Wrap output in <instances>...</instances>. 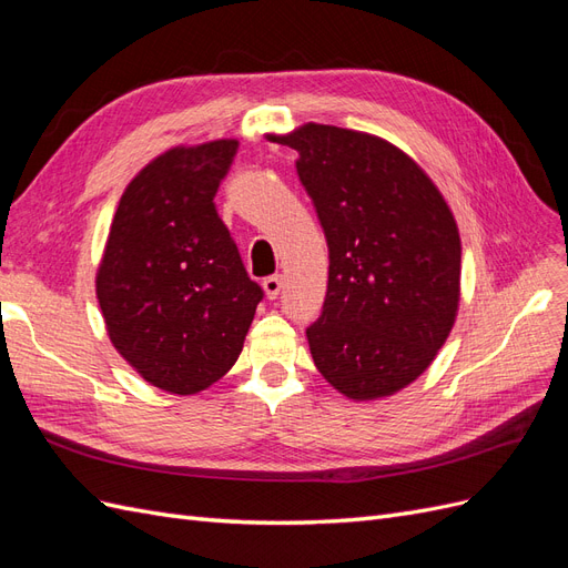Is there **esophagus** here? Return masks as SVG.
I'll use <instances>...</instances> for the list:
<instances>
[{
	"instance_id": "34e87169",
	"label": "esophagus",
	"mask_w": 568,
	"mask_h": 568,
	"mask_svg": "<svg viewBox=\"0 0 568 568\" xmlns=\"http://www.w3.org/2000/svg\"><path fill=\"white\" fill-rule=\"evenodd\" d=\"M263 288H265V296L270 301L277 298L280 291H282V277H280V274H272V277H265L263 280Z\"/></svg>"
}]
</instances>
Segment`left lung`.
Instances as JSON below:
<instances>
[{
  "label": "left lung",
  "instance_id": "8db88e82",
  "mask_svg": "<svg viewBox=\"0 0 568 568\" xmlns=\"http://www.w3.org/2000/svg\"><path fill=\"white\" fill-rule=\"evenodd\" d=\"M329 246L315 367L351 400L398 393L434 363L459 307L462 244L438 186L367 132L305 123L280 136Z\"/></svg>",
  "mask_w": 568,
  "mask_h": 568
}]
</instances>
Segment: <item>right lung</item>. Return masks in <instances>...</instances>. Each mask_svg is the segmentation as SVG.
Returning <instances> with one entry per match:
<instances>
[{"instance_id":"obj_1","label":"right lung","mask_w":568,"mask_h":568,"mask_svg":"<svg viewBox=\"0 0 568 568\" xmlns=\"http://www.w3.org/2000/svg\"><path fill=\"white\" fill-rule=\"evenodd\" d=\"M236 140L175 146L120 196L97 298L113 348L142 379L194 395L236 363L263 301L215 211Z\"/></svg>"}]
</instances>
